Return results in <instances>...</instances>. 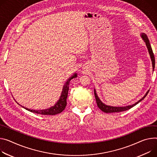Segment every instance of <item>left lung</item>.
I'll return each instance as SVG.
<instances>
[{
	"instance_id": "8db88e82",
	"label": "left lung",
	"mask_w": 157,
	"mask_h": 157,
	"mask_svg": "<svg viewBox=\"0 0 157 157\" xmlns=\"http://www.w3.org/2000/svg\"><path fill=\"white\" fill-rule=\"evenodd\" d=\"M141 37L142 39H144V40L145 41V42L146 43V45L147 46L149 54L150 55V58L151 59V62H152V66H153V69H154L155 68V57H154V54L150 43V41L149 39L147 37V36L144 34V33H142L141 34ZM94 96H95V98H96V104L98 106V108L100 109L102 111L106 113H118V112H121V111H126L128 109H129L130 108H132V107H133L134 106H135L136 105H137L138 103H140L141 101L143 100V99L146 97V96L148 94V92L146 93V94L141 99L136 102V103L132 105H129V106H124V107H114V106H107L106 105H105L104 103H103L99 98H98V96L96 94V91L95 90H94Z\"/></svg>"
}]
</instances>
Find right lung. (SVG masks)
I'll return each instance as SVG.
<instances>
[{
    "label": "right lung",
    "mask_w": 157,
    "mask_h": 157,
    "mask_svg": "<svg viewBox=\"0 0 157 157\" xmlns=\"http://www.w3.org/2000/svg\"><path fill=\"white\" fill-rule=\"evenodd\" d=\"M76 77H77V75L75 74L74 76H73L68 79V81L66 82V84L64 86V88L59 101L54 106L51 107V108L44 109V110H34V109H30L24 108L23 106L22 107L24 108L25 109L31 112H33L34 113H37V114H40V115H57V114L61 113L65 109L67 105L66 99L68 94L69 82L71 79Z\"/></svg>",
    "instance_id": "add662e5"
}]
</instances>
